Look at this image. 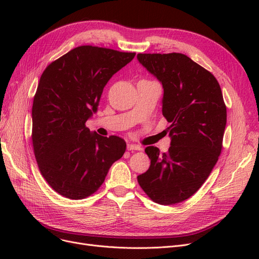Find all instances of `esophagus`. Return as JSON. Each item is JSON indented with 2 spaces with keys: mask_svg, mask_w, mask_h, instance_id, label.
<instances>
[{
  "mask_svg": "<svg viewBox=\"0 0 259 259\" xmlns=\"http://www.w3.org/2000/svg\"><path fill=\"white\" fill-rule=\"evenodd\" d=\"M127 150L133 151V150H142V147L138 146V145H134V144H128L127 145Z\"/></svg>",
  "mask_w": 259,
  "mask_h": 259,
  "instance_id": "obj_1",
  "label": "esophagus"
}]
</instances>
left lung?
Returning <instances> with one entry per match:
<instances>
[{"label":"left lung","mask_w":259,"mask_h":259,"mask_svg":"<svg viewBox=\"0 0 259 259\" xmlns=\"http://www.w3.org/2000/svg\"><path fill=\"white\" fill-rule=\"evenodd\" d=\"M164 89L162 113L169 122L167 152H145L150 167L137 180L153 202L170 205L189 199L204 184L223 149L227 108L216 77L187 55L138 54Z\"/></svg>","instance_id":"8db88e82"}]
</instances>
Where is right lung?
I'll use <instances>...</instances> for the list:
<instances>
[{
	"label": "right lung",
	"mask_w": 259,
	"mask_h": 259,
	"mask_svg": "<svg viewBox=\"0 0 259 259\" xmlns=\"http://www.w3.org/2000/svg\"><path fill=\"white\" fill-rule=\"evenodd\" d=\"M136 53L82 45L45 68L32 106V145L42 176L62 197L81 200L95 193L109 168L122 158L119 136L91 133L105 85Z\"/></svg>",
	"instance_id": "obj_1"
}]
</instances>
